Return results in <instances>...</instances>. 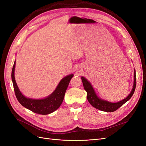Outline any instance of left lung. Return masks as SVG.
I'll use <instances>...</instances> for the list:
<instances>
[{
	"mask_svg": "<svg viewBox=\"0 0 146 146\" xmlns=\"http://www.w3.org/2000/svg\"><path fill=\"white\" fill-rule=\"evenodd\" d=\"M81 78L83 82L84 89H85V90L87 92V99L90 104L96 109H98L101 110V111L106 112H113L116 111L119 108H120L122 105L127 102L128 100L130 99L135 92L136 84V71L135 69H134L133 85L130 93L124 99L117 102L113 103L110 102H108L107 100L102 99L99 98L91 83L84 77H81Z\"/></svg>",
	"mask_w": 146,
	"mask_h": 146,
	"instance_id": "8db88e82",
	"label": "left lung"
}]
</instances>
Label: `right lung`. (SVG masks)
Returning a JSON list of instances; mask_svg holds the SVG:
<instances>
[{
  "label": "right lung",
  "instance_id": "right-lung-1",
  "mask_svg": "<svg viewBox=\"0 0 146 146\" xmlns=\"http://www.w3.org/2000/svg\"><path fill=\"white\" fill-rule=\"evenodd\" d=\"M15 66L16 61L12 69L11 79L16 98L24 107L35 113L46 115L55 111L60 107L69 83L74 76L73 74H69L61 79L54 91L46 98L39 99H32L24 96L17 86L15 77Z\"/></svg>",
  "mask_w": 146,
  "mask_h": 146
}]
</instances>
